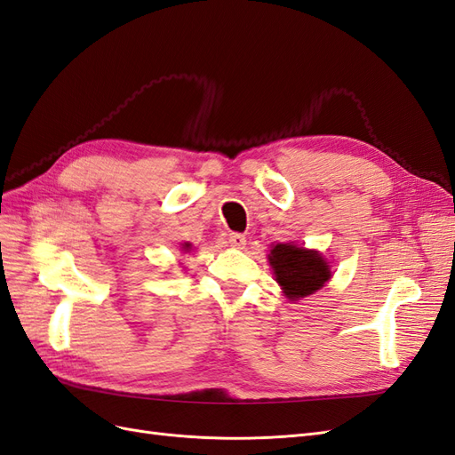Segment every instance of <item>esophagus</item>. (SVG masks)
<instances>
[{
  "label": "esophagus",
  "mask_w": 455,
  "mask_h": 455,
  "mask_svg": "<svg viewBox=\"0 0 455 455\" xmlns=\"http://www.w3.org/2000/svg\"><path fill=\"white\" fill-rule=\"evenodd\" d=\"M229 244L233 246V249H244L246 237L241 235V233H231V235H229Z\"/></svg>",
  "instance_id": "esophagus-1"
}]
</instances>
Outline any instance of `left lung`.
Returning <instances> with one entry per match:
<instances>
[{
	"label": "left lung",
	"instance_id": "1",
	"mask_svg": "<svg viewBox=\"0 0 455 455\" xmlns=\"http://www.w3.org/2000/svg\"><path fill=\"white\" fill-rule=\"evenodd\" d=\"M267 258L275 281L292 301L321 291L332 277L328 261L319 251H309L294 243L273 244Z\"/></svg>",
	"mask_w": 455,
	"mask_h": 455
}]
</instances>
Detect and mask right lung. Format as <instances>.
Segmentation results:
<instances>
[{
  "label": "right lung",
  "mask_w": 455,
  "mask_h": 455,
  "mask_svg": "<svg viewBox=\"0 0 455 455\" xmlns=\"http://www.w3.org/2000/svg\"><path fill=\"white\" fill-rule=\"evenodd\" d=\"M182 249H184V251H189V249H191V243H184Z\"/></svg>",
  "instance_id": "right-lung-1"
}]
</instances>
